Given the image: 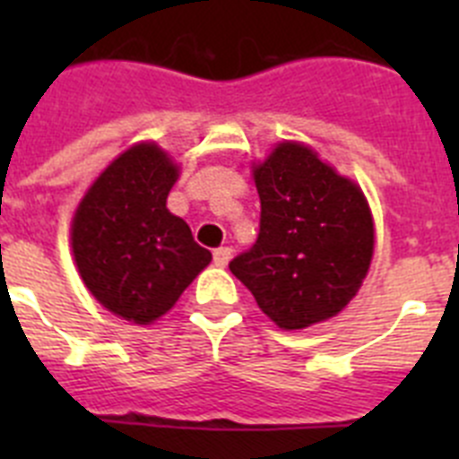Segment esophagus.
<instances>
[{
    "mask_svg": "<svg viewBox=\"0 0 459 459\" xmlns=\"http://www.w3.org/2000/svg\"><path fill=\"white\" fill-rule=\"evenodd\" d=\"M230 257H232V248H230V246H222V248L213 250V262H216L218 266H227Z\"/></svg>",
    "mask_w": 459,
    "mask_h": 459,
    "instance_id": "1",
    "label": "esophagus"
}]
</instances>
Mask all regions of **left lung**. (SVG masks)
<instances>
[{
	"instance_id": "8db88e82",
	"label": "left lung",
	"mask_w": 459,
	"mask_h": 459,
	"mask_svg": "<svg viewBox=\"0 0 459 459\" xmlns=\"http://www.w3.org/2000/svg\"><path fill=\"white\" fill-rule=\"evenodd\" d=\"M259 234L230 271L280 328L296 331L333 317L370 269L375 230L356 184L312 149L282 142L255 168Z\"/></svg>"
}]
</instances>
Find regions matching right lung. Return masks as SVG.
Masks as SVG:
<instances>
[{"mask_svg": "<svg viewBox=\"0 0 459 459\" xmlns=\"http://www.w3.org/2000/svg\"><path fill=\"white\" fill-rule=\"evenodd\" d=\"M177 177L168 153L137 144L93 181L73 218V255L84 285L128 322L165 315L211 262L190 227L168 211Z\"/></svg>", "mask_w": 459, "mask_h": 459, "instance_id": "obj_1", "label": "right lung"}]
</instances>
